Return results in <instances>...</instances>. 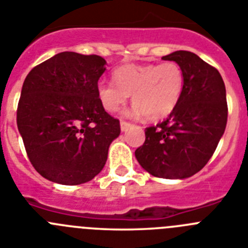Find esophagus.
Wrapping results in <instances>:
<instances>
[{
	"label": "esophagus",
	"mask_w": 248,
	"mask_h": 248,
	"mask_svg": "<svg viewBox=\"0 0 248 248\" xmlns=\"http://www.w3.org/2000/svg\"><path fill=\"white\" fill-rule=\"evenodd\" d=\"M129 126H130V123L125 122V120H120V129H122V131H125Z\"/></svg>",
	"instance_id": "1"
}]
</instances>
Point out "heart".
Instances as JSON below:
<instances>
[{
  "label": "heart",
  "instance_id": "1",
  "mask_svg": "<svg viewBox=\"0 0 248 248\" xmlns=\"http://www.w3.org/2000/svg\"><path fill=\"white\" fill-rule=\"evenodd\" d=\"M114 82L98 83L97 93L105 110H119L131 94L133 115L144 114L157 120L175 109L184 89V72L180 64L166 61L161 64H125L113 73Z\"/></svg>",
  "mask_w": 248,
  "mask_h": 248
}]
</instances>
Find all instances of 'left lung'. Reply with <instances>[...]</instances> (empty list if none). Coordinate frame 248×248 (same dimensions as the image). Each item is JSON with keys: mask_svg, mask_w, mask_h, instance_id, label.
<instances>
[{"mask_svg": "<svg viewBox=\"0 0 248 248\" xmlns=\"http://www.w3.org/2000/svg\"><path fill=\"white\" fill-rule=\"evenodd\" d=\"M184 72L179 103L164 122L145 129L135 156L149 174L164 179L192 176L207 164L227 123L226 88L215 67L189 50L164 56Z\"/></svg>", "mask_w": 248, "mask_h": 248, "instance_id": "8db88e82", "label": "left lung"}]
</instances>
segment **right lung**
Wrapping results in <instances>:
<instances>
[{
    "label": "right lung",
    "instance_id": "1",
    "mask_svg": "<svg viewBox=\"0 0 248 248\" xmlns=\"http://www.w3.org/2000/svg\"><path fill=\"white\" fill-rule=\"evenodd\" d=\"M97 54L62 52L32 68L22 85L17 126L37 172L62 185L91 181L104 168L119 120L97 93L105 71Z\"/></svg>",
    "mask_w": 248,
    "mask_h": 248
}]
</instances>
